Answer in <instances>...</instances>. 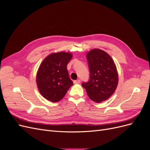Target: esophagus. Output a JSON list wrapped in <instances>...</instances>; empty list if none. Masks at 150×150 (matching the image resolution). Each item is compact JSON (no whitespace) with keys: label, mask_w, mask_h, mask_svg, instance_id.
Segmentation results:
<instances>
[{"label":"esophagus","mask_w":150,"mask_h":150,"mask_svg":"<svg viewBox=\"0 0 150 150\" xmlns=\"http://www.w3.org/2000/svg\"><path fill=\"white\" fill-rule=\"evenodd\" d=\"M80 82H81V81H80L79 79H77V80H74V81H73V83H74V84H79V83H80Z\"/></svg>","instance_id":"obj_1"}]
</instances>
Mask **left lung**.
I'll list each match as a JSON object with an SVG mask.
<instances>
[{
  "instance_id": "obj_1",
  "label": "left lung",
  "mask_w": 150,
  "mask_h": 150,
  "mask_svg": "<svg viewBox=\"0 0 150 150\" xmlns=\"http://www.w3.org/2000/svg\"><path fill=\"white\" fill-rule=\"evenodd\" d=\"M90 71L88 83H83L89 98L101 103L106 101L115 93L118 84V74L115 63L105 51L93 49L87 53Z\"/></svg>"
}]
</instances>
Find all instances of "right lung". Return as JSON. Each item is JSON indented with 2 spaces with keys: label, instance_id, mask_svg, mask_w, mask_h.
Returning <instances> with one entry per match:
<instances>
[{
  "label": "right lung",
  "instance_id": "1",
  "mask_svg": "<svg viewBox=\"0 0 150 150\" xmlns=\"http://www.w3.org/2000/svg\"><path fill=\"white\" fill-rule=\"evenodd\" d=\"M72 57V54L69 52H54L47 56L40 64L36 83L39 93L47 100L59 101L73 84L67 69Z\"/></svg>",
  "mask_w": 150,
  "mask_h": 150
}]
</instances>
